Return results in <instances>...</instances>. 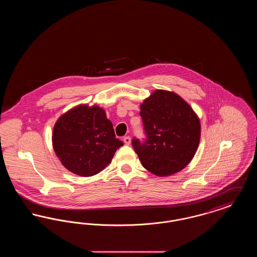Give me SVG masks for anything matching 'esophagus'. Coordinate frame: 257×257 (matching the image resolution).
<instances>
[{
	"mask_svg": "<svg viewBox=\"0 0 257 257\" xmlns=\"http://www.w3.org/2000/svg\"><path fill=\"white\" fill-rule=\"evenodd\" d=\"M123 142H124V144H125L126 146H130V145H131V138H130V137H125V138L123 139Z\"/></svg>",
	"mask_w": 257,
	"mask_h": 257,
	"instance_id": "34e87169",
	"label": "esophagus"
}]
</instances>
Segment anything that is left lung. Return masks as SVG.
I'll return each instance as SVG.
<instances>
[{
  "mask_svg": "<svg viewBox=\"0 0 257 257\" xmlns=\"http://www.w3.org/2000/svg\"><path fill=\"white\" fill-rule=\"evenodd\" d=\"M147 140L133 147L144 168L160 176L185 169L200 141V120L196 111L177 93L155 89L141 104L140 112Z\"/></svg>",
  "mask_w": 257,
  "mask_h": 257,
  "instance_id": "1",
  "label": "left lung"
}]
</instances>
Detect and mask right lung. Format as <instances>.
Segmentation results:
<instances>
[{
	"label": "right lung",
	"mask_w": 257,
	"mask_h": 257,
	"mask_svg": "<svg viewBox=\"0 0 257 257\" xmlns=\"http://www.w3.org/2000/svg\"><path fill=\"white\" fill-rule=\"evenodd\" d=\"M52 145L66 170L88 177L103 171L123 143L115 138L103 108L80 104L58 118Z\"/></svg>",
	"instance_id": "obj_1"
}]
</instances>
